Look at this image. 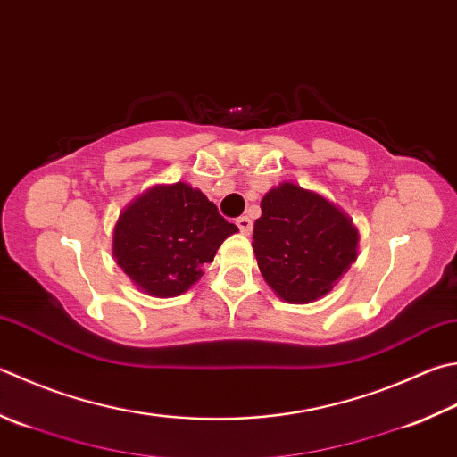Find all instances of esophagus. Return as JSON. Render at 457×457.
Instances as JSON below:
<instances>
[{
    "mask_svg": "<svg viewBox=\"0 0 457 457\" xmlns=\"http://www.w3.org/2000/svg\"><path fill=\"white\" fill-rule=\"evenodd\" d=\"M237 227L240 228V232H243V235H251L253 220L248 219V217H240V219H237Z\"/></svg>",
    "mask_w": 457,
    "mask_h": 457,
    "instance_id": "1",
    "label": "esophagus"
}]
</instances>
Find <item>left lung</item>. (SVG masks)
<instances>
[{"instance_id": "left-lung-1", "label": "left lung", "mask_w": 457, "mask_h": 457, "mask_svg": "<svg viewBox=\"0 0 457 457\" xmlns=\"http://www.w3.org/2000/svg\"><path fill=\"white\" fill-rule=\"evenodd\" d=\"M253 248L258 269L290 304L328 295L358 256V230L346 212L322 195L282 183L261 201Z\"/></svg>"}]
</instances>
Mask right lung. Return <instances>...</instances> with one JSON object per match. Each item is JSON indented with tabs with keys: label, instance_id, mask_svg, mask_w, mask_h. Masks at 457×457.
Returning a JSON list of instances; mask_svg holds the SVG:
<instances>
[{
	"label": "right lung",
	"instance_id": "obj_1",
	"mask_svg": "<svg viewBox=\"0 0 457 457\" xmlns=\"http://www.w3.org/2000/svg\"><path fill=\"white\" fill-rule=\"evenodd\" d=\"M235 232L199 188L157 185L119 214L113 256L143 292L173 298L203 277V264L212 262L222 240Z\"/></svg>",
	"mask_w": 457,
	"mask_h": 457
}]
</instances>
